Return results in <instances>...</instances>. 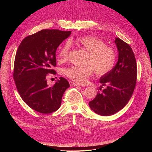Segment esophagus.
Wrapping results in <instances>:
<instances>
[{
    "label": "esophagus",
    "instance_id": "esophagus-1",
    "mask_svg": "<svg viewBox=\"0 0 152 152\" xmlns=\"http://www.w3.org/2000/svg\"><path fill=\"white\" fill-rule=\"evenodd\" d=\"M69 84H70V86H79V84H78L75 83V82H72V81L69 82Z\"/></svg>",
    "mask_w": 152,
    "mask_h": 152
}]
</instances>
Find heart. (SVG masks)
Segmentation results:
<instances>
[{
	"label": "heart",
	"mask_w": 152,
	"mask_h": 152,
	"mask_svg": "<svg viewBox=\"0 0 152 152\" xmlns=\"http://www.w3.org/2000/svg\"><path fill=\"white\" fill-rule=\"evenodd\" d=\"M71 42L84 49L87 53L85 64L86 65L70 66L63 70L68 78L77 83L83 84L87 81L94 70L96 74L103 75L112 70L115 65L117 54L115 49L106 45L103 40L94 36H83ZM70 44L64 43L58 49L59 61L64 63L68 60Z\"/></svg>",
	"instance_id": "obj_1"
}]
</instances>
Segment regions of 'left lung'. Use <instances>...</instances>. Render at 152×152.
<instances>
[{
  "mask_svg": "<svg viewBox=\"0 0 152 152\" xmlns=\"http://www.w3.org/2000/svg\"><path fill=\"white\" fill-rule=\"evenodd\" d=\"M115 43L118 52V61L111 71L100 78L101 87H106L89 103L91 110L102 116L111 115L125 107L136 84L137 65L134 53L130 45L121 39L116 37Z\"/></svg>",
  "mask_w": 152,
  "mask_h": 152,
  "instance_id": "8db88e82",
  "label": "left lung"
}]
</instances>
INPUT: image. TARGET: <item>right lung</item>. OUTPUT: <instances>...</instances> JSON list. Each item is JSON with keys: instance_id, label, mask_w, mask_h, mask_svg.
<instances>
[{"instance_id": "1", "label": "right lung", "mask_w": 152, "mask_h": 152, "mask_svg": "<svg viewBox=\"0 0 152 152\" xmlns=\"http://www.w3.org/2000/svg\"><path fill=\"white\" fill-rule=\"evenodd\" d=\"M71 31L42 30L26 37L20 44L15 60L13 78L24 102L35 111L50 113L60 107L62 96L70 87L60 77L48 86V74H56V51Z\"/></svg>"}]
</instances>
